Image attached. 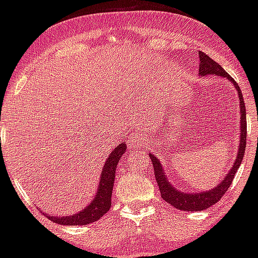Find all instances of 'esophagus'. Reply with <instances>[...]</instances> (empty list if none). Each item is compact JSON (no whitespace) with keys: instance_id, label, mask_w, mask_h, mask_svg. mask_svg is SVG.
<instances>
[{"instance_id":"34e87169","label":"esophagus","mask_w":258,"mask_h":258,"mask_svg":"<svg viewBox=\"0 0 258 258\" xmlns=\"http://www.w3.org/2000/svg\"><path fill=\"white\" fill-rule=\"evenodd\" d=\"M140 142H141V137L138 136V134H134V136H132V138L129 140V145H133V146H137Z\"/></svg>"}]
</instances>
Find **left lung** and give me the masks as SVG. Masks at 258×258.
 <instances>
[{
  "label": "left lung",
  "mask_w": 258,
  "mask_h": 258,
  "mask_svg": "<svg viewBox=\"0 0 258 258\" xmlns=\"http://www.w3.org/2000/svg\"><path fill=\"white\" fill-rule=\"evenodd\" d=\"M199 74L202 76H207V75H218L221 77H226L227 80H230L234 86H235L236 92L239 94V102H240V141H239V150L238 154H236L235 161H234V165L231 166L230 172L227 173V175L220 183L216 186L214 188L209 191H202V192H182V191L177 190L175 187H173L170 182L166 178L165 172L163 169V165H161L160 160L155 156L154 154H150L151 157L152 165H154L155 170V178H156L157 184H159V188H160L161 198L165 200L166 203H169L170 206H173L174 208L179 209V211H204V209L209 208L213 204L221 200V198L225 195L227 190H229L230 184L232 183V179L235 177L236 170L239 169L240 166L241 160L244 157V151H245V145H247V113H245V104L244 99H243V94H241V90L239 88V85L236 84V81H234L232 77H230V75L227 74L226 71L223 70L217 61H214L213 59L209 58L207 54H204L203 51H199Z\"/></svg>",
  "instance_id": "8db88e82"
}]
</instances>
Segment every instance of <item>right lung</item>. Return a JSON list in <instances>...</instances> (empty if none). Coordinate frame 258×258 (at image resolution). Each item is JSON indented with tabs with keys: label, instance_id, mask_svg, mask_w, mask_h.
Here are the masks:
<instances>
[{
	"label": "right lung",
	"instance_id": "1",
	"mask_svg": "<svg viewBox=\"0 0 258 258\" xmlns=\"http://www.w3.org/2000/svg\"><path fill=\"white\" fill-rule=\"evenodd\" d=\"M125 151H126V145L122 142L109 154L108 159L104 163L103 169H102L97 195L86 208H84L83 211H80L79 213L74 214V216H66V217H63V216H60V217L47 216V217L55 223L67 225V226L89 225V223H93L99 220L111 208V198H112L116 166H117L118 160L121 159Z\"/></svg>",
	"mask_w": 258,
	"mask_h": 258
}]
</instances>
